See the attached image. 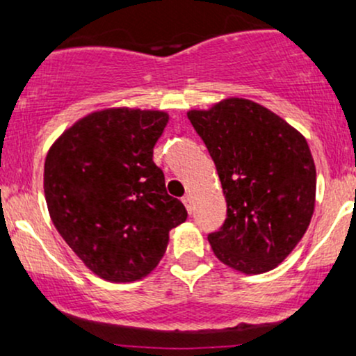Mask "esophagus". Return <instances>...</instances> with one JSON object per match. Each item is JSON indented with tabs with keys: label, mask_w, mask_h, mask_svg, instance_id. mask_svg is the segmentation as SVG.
I'll use <instances>...</instances> for the list:
<instances>
[{
	"label": "esophagus",
	"mask_w": 356,
	"mask_h": 356,
	"mask_svg": "<svg viewBox=\"0 0 356 356\" xmlns=\"http://www.w3.org/2000/svg\"><path fill=\"white\" fill-rule=\"evenodd\" d=\"M182 202H184L187 213H191V211H193V197H191V196H184V197H182Z\"/></svg>",
	"instance_id": "1"
}]
</instances>
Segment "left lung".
<instances>
[{
    "label": "left lung",
    "instance_id": "1",
    "mask_svg": "<svg viewBox=\"0 0 356 356\" xmlns=\"http://www.w3.org/2000/svg\"><path fill=\"white\" fill-rule=\"evenodd\" d=\"M187 118L214 160L226 199V220L208 235L214 255L247 275L272 270L314 213L316 167L306 138L243 97L191 109Z\"/></svg>",
    "mask_w": 356,
    "mask_h": 356
}]
</instances>
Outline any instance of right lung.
Returning <instances> with one entry per match:
<instances>
[{
	"label": "right lung",
	"mask_w": 356,
	"mask_h": 356,
	"mask_svg": "<svg viewBox=\"0 0 356 356\" xmlns=\"http://www.w3.org/2000/svg\"><path fill=\"white\" fill-rule=\"evenodd\" d=\"M167 121L165 111L101 109L76 121L47 154L50 220L86 267L109 282L148 275L170 229L187 218L154 163Z\"/></svg>",
	"instance_id": "1"
}]
</instances>
